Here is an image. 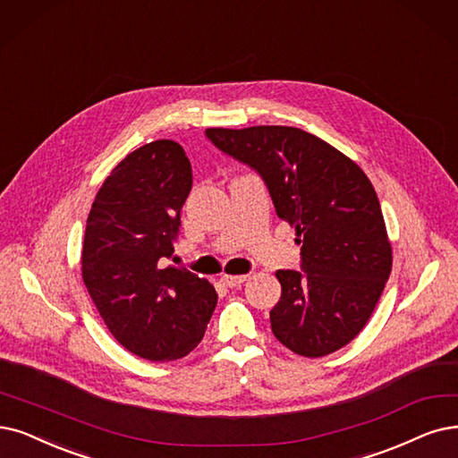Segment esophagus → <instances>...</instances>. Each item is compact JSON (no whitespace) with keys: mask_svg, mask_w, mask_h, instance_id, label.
<instances>
[{"mask_svg":"<svg viewBox=\"0 0 458 458\" xmlns=\"http://www.w3.org/2000/svg\"><path fill=\"white\" fill-rule=\"evenodd\" d=\"M246 274H225V276L222 278V282L227 285V287H239L241 284L246 282Z\"/></svg>","mask_w":458,"mask_h":458,"instance_id":"obj_1","label":"esophagus"}]
</instances>
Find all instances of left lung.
Instances as JSON below:
<instances>
[{
  "instance_id": "1",
  "label": "left lung",
  "mask_w": 458,
  "mask_h": 458,
  "mask_svg": "<svg viewBox=\"0 0 458 458\" xmlns=\"http://www.w3.org/2000/svg\"><path fill=\"white\" fill-rule=\"evenodd\" d=\"M207 137L259 173L278 217L302 244V270L276 272L274 336L302 357L335 353L367 325L393 267L372 182L335 146L297 127H210Z\"/></svg>"
}]
</instances>
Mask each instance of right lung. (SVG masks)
<instances>
[{
	"instance_id": "obj_1",
	"label": "right lung",
	"mask_w": 458,
	"mask_h": 458,
	"mask_svg": "<svg viewBox=\"0 0 458 458\" xmlns=\"http://www.w3.org/2000/svg\"><path fill=\"white\" fill-rule=\"evenodd\" d=\"M191 182L178 142H148L106 176L86 222L81 263L89 297L127 352L156 362L193 352L217 302L205 278L165 267Z\"/></svg>"
}]
</instances>
